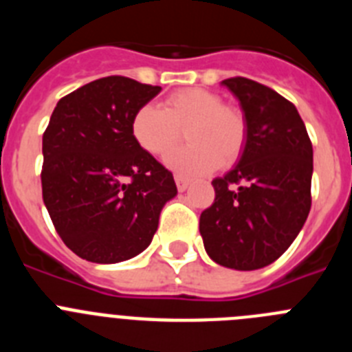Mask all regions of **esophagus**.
Wrapping results in <instances>:
<instances>
[{"mask_svg": "<svg viewBox=\"0 0 352 352\" xmlns=\"http://www.w3.org/2000/svg\"><path fill=\"white\" fill-rule=\"evenodd\" d=\"M174 182H176V186H178L179 192H185L188 188V185H190V179L185 178L183 174H174Z\"/></svg>", "mask_w": 352, "mask_h": 352, "instance_id": "obj_1", "label": "esophagus"}]
</instances>
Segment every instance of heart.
Segmentation results:
<instances>
[{
    "label": "heart",
    "mask_w": 352,
    "mask_h": 352,
    "mask_svg": "<svg viewBox=\"0 0 352 352\" xmlns=\"http://www.w3.org/2000/svg\"><path fill=\"white\" fill-rule=\"evenodd\" d=\"M183 132L190 144L170 155L167 166L183 174H203L238 160L247 142V121L239 109L199 88L170 93L162 109L142 105L132 120L135 142L158 158L174 151Z\"/></svg>",
    "instance_id": "1"
}]
</instances>
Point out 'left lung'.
<instances>
[{"label":"left lung","instance_id":"8db88e82","mask_svg":"<svg viewBox=\"0 0 352 352\" xmlns=\"http://www.w3.org/2000/svg\"><path fill=\"white\" fill-rule=\"evenodd\" d=\"M222 86L243 109L247 142L238 164L211 182L214 203L199 231L214 263L252 272L278 259L309 217L312 142L296 107L272 88L245 77Z\"/></svg>","mask_w":352,"mask_h":352}]
</instances>
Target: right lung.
I'll use <instances>...</instances> for the list:
<instances>
[{"instance_id":"1","label":"right lung","mask_w":352,"mask_h":352,"mask_svg":"<svg viewBox=\"0 0 352 352\" xmlns=\"http://www.w3.org/2000/svg\"><path fill=\"white\" fill-rule=\"evenodd\" d=\"M160 86L96 79L63 96L42 139V197L56 231L91 263L132 259L151 243L173 173L135 142L132 120Z\"/></svg>"}]
</instances>
